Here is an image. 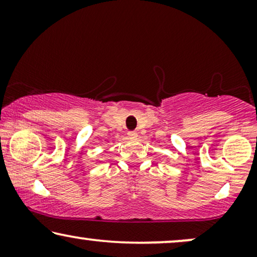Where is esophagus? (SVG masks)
Segmentation results:
<instances>
[{"label": "esophagus", "instance_id": "1", "mask_svg": "<svg viewBox=\"0 0 257 257\" xmlns=\"http://www.w3.org/2000/svg\"><path fill=\"white\" fill-rule=\"evenodd\" d=\"M127 136L130 137V138H137V137H138V133H137L136 131H131L127 133Z\"/></svg>", "mask_w": 257, "mask_h": 257}]
</instances>
